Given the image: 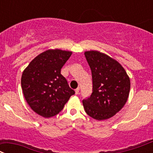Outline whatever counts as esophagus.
<instances>
[{
  "mask_svg": "<svg viewBox=\"0 0 153 153\" xmlns=\"http://www.w3.org/2000/svg\"><path fill=\"white\" fill-rule=\"evenodd\" d=\"M79 91H80V88H78L75 89V94H78V92H79Z\"/></svg>",
  "mask_w": 153,
  "mask_h": 153,
  "instance_id": "obj_1",
  "label": "esophagus"
}]
</instances>
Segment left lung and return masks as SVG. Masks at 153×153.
Here are the masks:
<instances>
[{"instance_id":"left-lung-1","label":"left lung","mask_w":153,"mask_h":153,"mask_svg":"<svg viewBox=\"0 0 153 153\" xmlns=\"http://www.w3.org/2000/svg\"><path fill=\"white\" fill-rule=\"evenodd\" d=\"M91 70L93 91L82 100L88 115L97 120L112 117L127 101L130 80L123 67L113 58L99 51H85Z\"/></svg>"}]
</instances>
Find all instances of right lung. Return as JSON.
Masks as SVG:
<instances>
[{"mask_svg": "<svg viewBox=\"0 0 153 153\" xmlns=\"http://www.w3.org/2000/svg\"><path fill=\"white\" fill-rule=\"evenodd\" d=\"M71 54V51L48 49L34 58L23 70V96L30 108L42 117L59 114L75 94L61 75V68Z\"/></svg>", "mask_w": 153, "mask_h": 153, "instance_id": "1", "label": "right lung"}]
</instances>
